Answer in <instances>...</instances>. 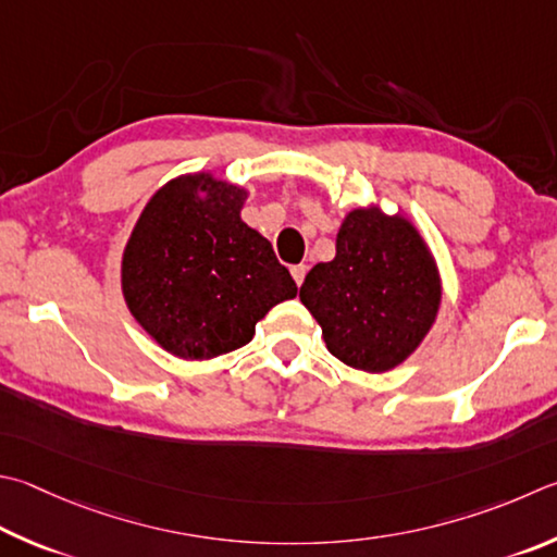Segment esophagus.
<instances>
[{"mask_svg":"<svg viewBox=\"0 0 557 557\" xmlns=\"http://www.w3.org/2000/svg\"><path fill=\"white\" fill-rule=\"evenodd\" d=\"M307 270H309L307 265H295V268H292V277H295L297 285H301V282H305Z\"/></svg>","mask_w":557,"mask_h":557,"instance_id":"34e87169","label":"esophagus"}]
</instances>
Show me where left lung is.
<instances>
[{
	"label": "left lung",
	"mask_w": 557,
	"mask_h": 557,
	"mask_svg": "<svg viewBox=\"0 0 557 557\" xmlns=\"http://www.w3.org/2000/svg\"><path fill=\"white\" fill-rule=\"evenodd\" d=\"M299 299L319 321L331 356L348 368L387 372L429 336L443 282L413 221L370 205L343 216L336 258L309 270Z\"/></svg>",
	"instance_id": "obj_1"
}]
</instances>
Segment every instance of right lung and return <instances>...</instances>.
Here are the masks:
<instances>
[{"label":"right lung","instance_id":"add662e5","mask_svg":"<svg viewBox=\"0 0 557 557\" xmlns=\"http://www.w3.org/2000/svg\"><path fill=\"white\" fill-rule=\"evenodd\" d=\"M250 191L214 173L165 182L140 211L121 256V292L150 338L182 360L250 343L256 323L297 297L270 240L240 219Z\"/></svg>","mask_w":557,"mask_h":557}]
</instances>
